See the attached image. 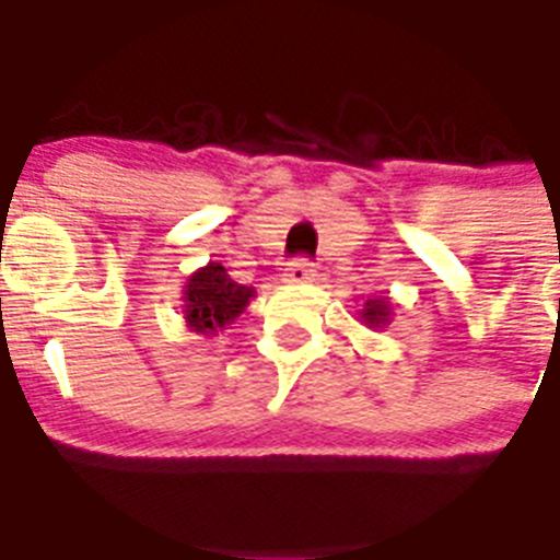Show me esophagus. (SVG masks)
<instances>
[{
    "mask_svg": "<svg viewBox=\"0 0 560 560\" xmlns=\"http://www.w3.org/2000/svg\"><path fill=\"white\" fill-rule=\"evenodd\" d=\"M285 283H311L314 280V264L308 257H294L283 271Z\"/></svg>",
    "mask_w": 560,
    "mask_h": 560,
    "instance_id": "esophagus-1",
    "label": "esophagus"
}]
</instances>
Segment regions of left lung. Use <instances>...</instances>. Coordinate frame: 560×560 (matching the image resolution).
<instances>
[{
    "label": "left lung",
    "mask_w": 560,
    "mask_h": 560,
    "mask_svg": "<svg viewBox=\"0 0 560 560\" xmlns=\"http://www.w3.org/2000/svg\"><path fill=\"white\" fill-rule=\"evenodd\" d=\"M361 323L368 328H381V325L389 323V303L381 296V300H368L364 311H361Z\"/></svg>",
    "instance_id": "8db88e82"
}]
</instances>
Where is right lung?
Instances as JSON below:
<instances>
[{"instance_id": "add662e5", "label": "right lung", "mask_w": 560, "mask_h": 560, "mask_svg": "<svg viewBox=\"0 0 560 560\" xmlns=\"http://www.w3.org/2000/svg\"><path fill=\"white\" fill-rule=\"evenodd\" d=\"M255 291L235 283L221 264H210L190 277L185 289V319L196 334H215L226 328L246 308Z\"/></svg>"}]
</instances>
